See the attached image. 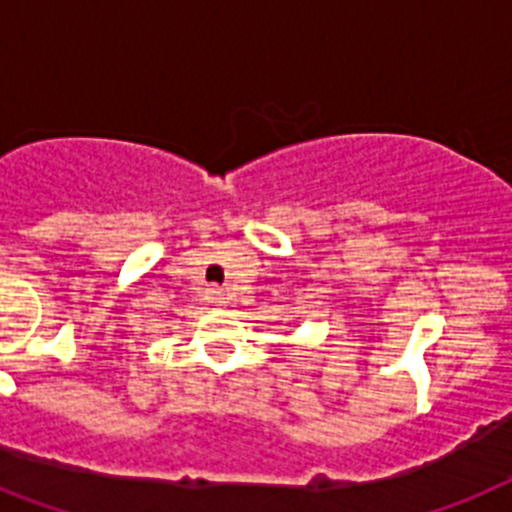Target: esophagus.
<instances>
[{
    "mask_svg": "<svg viewBox=\"0 0 512 512\" xmlns=\"http://www.w3.org/2000/svg\"><path fill=\"white\" fill-rule=\"evenodd\" d=\"M213 294H216V291H213ZM216 302H218V299H216Z\"/></svg>",
    "mask_w": 512,
    "mask_h": 512,
    "instance_id": "esophagus-1",
    "label": "esophagus"
}]
</instances>
